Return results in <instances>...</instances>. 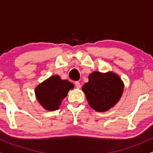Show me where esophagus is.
Returning a JSON list of instances; mask_svg holds the SVG:
<instances>
[{
  "label": "esophagus",
  "instance_id": "34e87169",
  "mask_svg": "<svg viewBox=\"0 0 153 153\" xmlns=\"http://www.w3.org/2000/svg\"><path fill=\"white\" fill-rule=\"evenodd\" d=\"M75 87L77 88H80V86H81V85H80V83L78 81L75 82Z\"/></svg>",
  "mask_w": 153,
  "mask_h": 153
}]
</instances>
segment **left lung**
Listing matches in <instances>:
<instances>
[{
    "instance_id": "8db88e82",
    "label": "left lung",
    "mask_w": 153,
    "mask_h": 153,
    "mask_svg": "<svg viewBox=\"0 0 153 153\" xmlns=\"http://www.w3.org/2000/svg\"><path fill=\"white\" fill-rule=\"evenodd\" d=\"M82 89L91 108L97 111H105L118 102L124 85L114 73L94 72L89 75L88 82Z\"/></svg>"
}]
</instances>
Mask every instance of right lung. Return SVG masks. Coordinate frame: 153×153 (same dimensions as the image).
Listing matches in <instances>:
<instances>
[{"instance_id":"add662e5","label":"right lung","mask_w":153,"mask_h":153,"mask_svg":"<svg viewBox=\"0 0 153 153\" xmlns=\"http://www.w3.org/2000/svg\"><path fill=\"white\" fill-rule=\"evenodd\" d=\"M73 87L72 82L61 80L58 75H54L39 85L35 89V94L39 102L44 108L54 111L58 109L62 100Z\"/></svg>"}]
</instances>
